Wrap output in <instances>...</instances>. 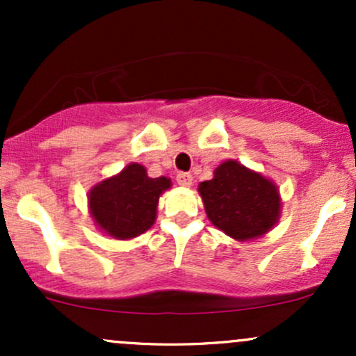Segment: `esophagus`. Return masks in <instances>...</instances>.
Listing matches in <instances>:
<instances>
[{
    "instance_id": "esophagus-1",
    "label": "esophagus",
    "mask_w": 356,
    "mask_h": 356,
    "mask_svg": "<svg viewBox=\"0 0 356 356\" xmlns=\"http://www.w3.org/2000/svg\"><path fill=\"white\" fill-rule=\"evenodd\" d=\"M175 181H177L179 186L189 187L192 184V175L189 172H179L177 177H175Z\"/></svg>"
}]
</instances>
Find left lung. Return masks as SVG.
I'll list each match as a JSON object with an SVG mask.
<instances>
[{
	"instance_id": "obj_1",
	"label": "left lung",
	"mask_w": 356,
	"mask_h": 356,
	"mask_svg": "<svg viewBox=\"0 0 356 356\" xmlns=\"http://www.w3.org/2000/svg\"><path fill=\"white\" fill-rule=\"evenodd\" d=\"M199 194L211 222L236 241L261 238L280 219L277 187L238 161L222 162Z\"/></svg>"
}]
</instances>
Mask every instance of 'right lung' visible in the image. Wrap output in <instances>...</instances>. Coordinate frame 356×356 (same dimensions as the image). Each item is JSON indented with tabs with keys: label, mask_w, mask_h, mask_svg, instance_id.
Returning a JSON list of instances; mask_svg holds the SVG:
<instances>
[{
	"label": "right lung",
	"mask_w": 356,
	"mask_h": 356,
	"mask_svg": "<svg viewBox=\"0 0 356 356\" xmlns=\"http://www.w3.org/2000/svg\"><path fill=\"white\" fill-rule=\"evenodd\" d=\"M169 187L170 179L149 177L145 167L134 162L92 187L90 214L105 234L122 241L137 238L152 227L159 197Z\"/></svg>",
	"instance_id": "add662e5"
}]
</instances>
